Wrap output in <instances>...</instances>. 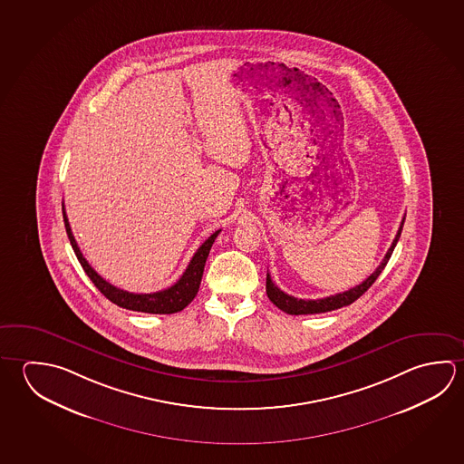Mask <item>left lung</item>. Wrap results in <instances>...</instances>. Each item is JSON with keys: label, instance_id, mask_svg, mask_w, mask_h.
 <instances>
[{"label": "left lung", "instance_id": "left-lung-1", "mask_svg": "<svg viewBox=\"0 0 464 464\" xmlns=\"http://www.w3.org/2000/svg\"><path fill=\"white\" fill-rule=\"evenodd\" d=\"M404 220H406V218H402V221H401V227H399L398 233H396V237H394V241L391 244L390 249L386 252L384 259L382 260V264L376 267V270H374L372 276L365 278V280H363L362 284L357 285V286L350 288L347 292L335 293V295H331V296H325V298H321V300H298V298H295L292 295L282 292V290L272 282V278H270V276L267 274L266 292H267L268 300L272 301L276 308L282 309V311L288 313V314H295V316H298V314L327 313V311H334V309H339L342 308V306H349V304L358 300V298L374 284V280L382 274V268L386 267L391 254L394 251L399 237H401V231H402V227H404Z\"/></svg>", "mask_w": 464, "mask_h": 464}]
</instances>
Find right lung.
I'll use <instances>...</instances> for the list:
<instances>
[{"label": "right lung", "instance_id": "right-lung-1", "mask_svg": "<svg viewBox=\"0 0 464 464\" xmlns=\"http://www.w3.org/2000/svg\"><path fill=\"white\" fill-rule=\"evenodd\" d=\"M62 208H63L66 235H68V239L72 243L74 254L80 260L82 267L84 268L86 276H90L91 282L96 285V288L106 296L107 300L112 301L121 308L131 309V311L151 313V314H172V313L182 311L190 301L196 298L198 286L202 282V276H204L205 262H207V257H208L210 249H212V244L215 243L217 236L220 235L221 229L215 231L208 239H205V243L197 249L194 257L188 262L186 272L172 286L156 293H130L109 284L102 276H99L94 268L91 267L88 260L84 259V256L80 251L78 244L74 241L73 233H72L70 223L66 218L65 207H62Z\"/></svg>", "mask_w": 464, "mask_h": 464}]
</instances>
